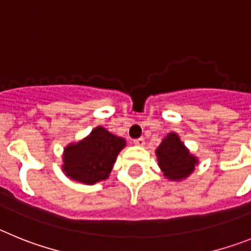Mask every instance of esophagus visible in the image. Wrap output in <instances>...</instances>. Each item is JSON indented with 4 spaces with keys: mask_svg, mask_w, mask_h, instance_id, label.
Returning a JSON list of instances; mask_svg holds the SVG:
<instances>
[{
    "mask_svg": "<svg viewBox=\"0 0 251 251\" xmlns=\"http://www.w3.org/2000/svg\"><path fill=\"white\" fill-rule=\"evenodd\" d=\"M133 143H134L136 146H139V147H143V146L146 145V142H145V139H143V138L134 139V141H133Z\"/></svg>",
    "mask_w": 251,
    "mask_h": 251,
    "instance_id": "34e87169",
    "label": "esophagus"
}]
</instances>
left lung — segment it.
I'll return each instance as SVG.
<instances>
[{"instance_id": "left-lung-1", "label": "left lung", "mask_w": 251, "mask_h": 251, "mask_svg": "<svg viewBox=\"0 0 251 251\" xmlns=\"http://www.w3.org/2000/svg\"><path fill=\"white\" fill-rule=\"evenodd\" d=\"M158 166L165 177L172 181H181L194 172L199 159L190 153L178 134L168 133L156 150Z\"/></svg>"}]
</instances>
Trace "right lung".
Wrapping results in <instances>:
<instances>
[{"label":"right lung","instance_id":"add662e5","mask_svg":"<svg viewBox=\"0 0 251 251\" xmlns=\"http://www.w3.org/2000/svg\"><path fill=\"white\" fill-rule=\"evenodd\" d=\"M126 147V139L103 127H97L89 136L64 150L63 171L69 178L94 185L109 177L115 158Z\"/></svg>","mask_w":251,"mask_h":251}]
</instances>
